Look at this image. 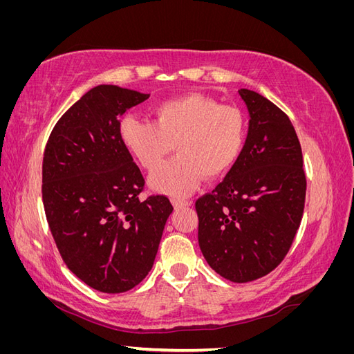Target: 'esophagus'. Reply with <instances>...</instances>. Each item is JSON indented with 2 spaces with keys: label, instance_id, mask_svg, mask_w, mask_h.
<instances>
[{
  "label": "esophagus",
  "instance_id": "esophagus-1",
  "mask_svg": "<svg viewBox=\"0 0 354 354\" xmlns=\"http://www.w3.org/2000/svg\"><path fill=\"white\" fill-rule=\"evenodd\" d=\"M171 202H173V205H174V208H176V209L192 205V202H190V201H187V199H181V198H173V199H171Z\"/></svg>",
  "mask_w": 354,
  "mask_h": 354
}]
</instances>
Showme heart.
Segmentation results:
<instances>
[{
	"label": "heart",
	"instance_id": "b5f03b06",
	"mask_svg": "<svg viewBox=\"0 0 354 354\" xmlns=\"http://www.w3.org/2000/svg\"><path fill=\"white\" fill-rule=\"evenodd\" d=\"M243 113L203 94H186L158 103L153 121L128 115L120 124L125 149L147 171L173 152L178 155L152 174L149 183L160 194L183 196L207 176L217 178L236 162L245 143Z\"/></svg>",
	"mask_w": 354,
	"mask_h": 354
}]
</instances>
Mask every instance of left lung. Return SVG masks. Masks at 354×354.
I'll list each match as a JSON object with an SVG mask.
<instances>
[{"label": "left lung", "mask_w": 354, "mask_h": 354, "mask_svg": "<svg viewBox=\"0 0 354 354\" xmlns=\"http://www.w3.org/2000/svg\"><path fill=\"white\" fill-rule=\"evenodd\" d=\"M250 112L236 162L211 194L201 196L199 248L212 270L245 283L274 270L301 223L306 174L288 115L261 94L241 88Z\"/></svg>", "instance_id": "left-lung-1"}]
</instances>
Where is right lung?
<instances>
[{
  "instance_id": "add662e5",
  "label": "right lung",
  "mask_w": 354,
  "mask_h": 354,
  "mask_svg": "<svg viewBox=\"0 0 354 354\" xmlns=\"http://www.w3.org/2000/svg\"><path fill=\"white\" fill-rule=\"evenodd\" d=\"M149 94L97 85L62 115L42 159V202L68 269L106 294L130 291L151 272L173 205L145 187L120 137V118Z\"/></svg>"
}]
</instances>
